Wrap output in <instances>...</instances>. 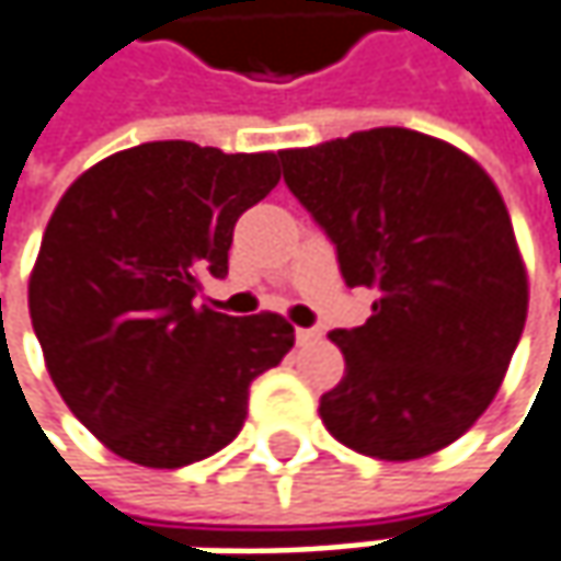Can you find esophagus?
I'll use <instances>...</instances> for the list:
<instances>
[{"mask_svg":"<svg viewBox=\"0 0 561 561\" xmlns=\"http://www.w3.org/2000/svg\"><path fill=\"white\" fill-rule=\"evenodd\" d=\"M317 336H320V330H308V327H298V330H295V340H298V343H311Z\"/></svg>","mask_w":561,"mask_h":561,"instance_id":"obj_1","label":"esophagus"}]
</instances>
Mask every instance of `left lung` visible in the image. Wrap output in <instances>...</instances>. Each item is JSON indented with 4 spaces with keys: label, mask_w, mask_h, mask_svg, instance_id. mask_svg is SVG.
I'll return each mask as SVG.
<instances>
[{
    "label": "left lung",
    "mask_w": 561,
    "mask_h": 561,
    "mask_svg": "<svg viewBox=\"0 0 561 561\" xmlns=\"http://www.w3.org/2000/svg\"><path fill=\"white\" fill-rule=\"evenodd\" d=\"M298 203L336 244L371 317L333 330L343 380L327 432L378 460L454 445L495 400L527 320V270L492 178L445 139L380 126L279 151Z\"/></svg>",
    "instance_id": "1"
}]
</instances>
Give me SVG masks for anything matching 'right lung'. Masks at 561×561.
<instances>
[{"label":"right lung","instance_id":"right-lung-1","mask_svg":"<svg viewBox=\"0 0 561 561\" xmlns=\"http://www.w3.org/2000/svg\"><path fill=\"white\" fill-rule=\"evenodd\" d=\"M279 183V154L146 142L88 168L56 203L27 282L66 407L116 457L178 470L234 442L253 378L295 346L279 313L196 305L228 276L234 221Z\"/></svg>","mask_w":561,"mask_h":561}]
</instances>
